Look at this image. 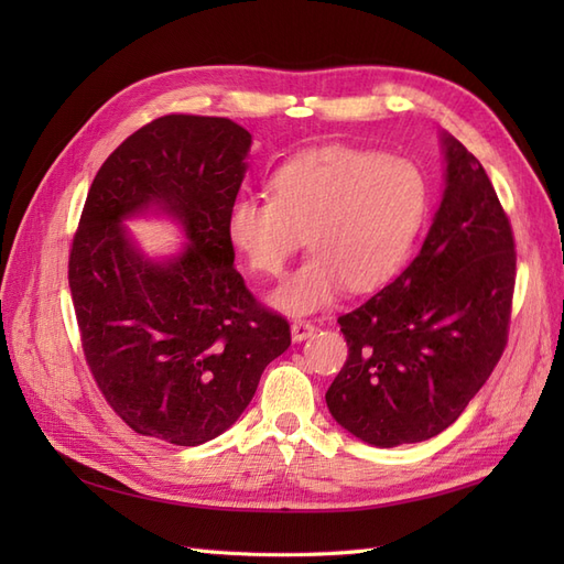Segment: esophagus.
I'll use <instances>...</instances> for the list:
<instances>
[{
	"label": "esophagus",
	"mask_w": 564,
	"mask_h": 564,
	"mask_svg": "<svg viewBox=\"0 0 564 564\" xmlns=\"http://www.w3.org/2000/svg\"><path fill=\"white\" fill-rule=\"evenodd\" d=\"M315 332H317V327H315L313 322L299 319V322L292 324V338L296 340V344H301V340H305V338H311Z\"/></svg>",
	"instance_id": "obj_1"
}]
</instances>
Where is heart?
I'll return each mask as SVG.
<instances>
[{"instance_id": "1", "label": "heart", "mask_w": 564, "mask_h": 564, "mask_svg": "<svg viewBox=\"0 0 564 564\" xmlns=\"http://www.w3.org/2000/svg\"><path fill=\"white\" fill-rule=\"evenodd\" d=\"M431 209L421 169L381 152L322 148L284 162L270 195H245L228 214V237L259 275H282L308 242L313 256L270 296L289 315L315 313L344 289L371 292L412 253Z\"/></svg>"}]
</instances>
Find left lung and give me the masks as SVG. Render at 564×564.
I'll list each match as a JSON object with an SVG mask.
<instances>
[{"label":"left lung","mask_w":564,"mask_h":564,"mask_svg":"<svg viewBox=\"0 0 564 564\" xmlns=\"http://www.w3.org/2000/svg\"><path fill=\"white\" fill-rule=\"evenodd\" d=\"M445 193L416 259L340 315L348 360L327 390L338 425L373 447L440 435L501 360L516 242L482 164L442 133Z\"/></svg>","instance_id":"left-lung-1"}]
</instances>
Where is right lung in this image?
Returning a JSON list of instances; mask_svg holds the SVG:
<instances>
[{
  "label": "right lung",
  "instance_id": "obj_1",
  "mask_svg": "<svg viewBox=\"0 0 564 564\" xmlns=\"http://www.w3.org/2000/svg\"><path fill=\"white\" fill-rule=\"evenodd\" d=\"M251 133L226 117L166 115L98 169L75 232L67 282L82 348L115 414L135 433L197 447L226 433L263 369L292 346L235 270L228 214ZM174 217L186 247L150 260L123 228Z\"/></svg>",
  "mask_w": 564,
  "mask_h": 564
}]
</instances>
